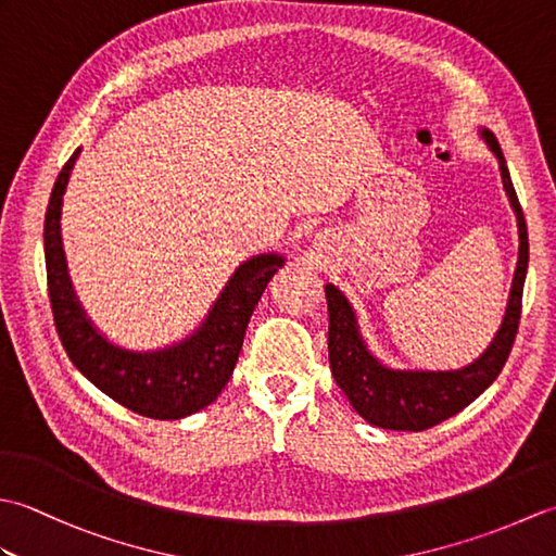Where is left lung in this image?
<instances>
[{
  "mask_svg": "<svg viewBox=\"0 0 556 556\" xmlns=\"http://www.w3.org/2000/svg\"><path fill=\"white\" fill-rule=\"evenodd\" d=\"M480 138L500 162L504 191L516 215L518 263L504 320L490 346L473 363L456 370L392 368L368 349V341L361 334L356 311L344 291H339L334 285L325 287L329 311V368L353 410L377 428L420 432L456 416L497 380L511 353L518 323H521V299L528 271V227L497 138L490 128H480Z\"/></svg>",
  "mask_w": 556,
  "mask_h": 556,
  "instance_id": "left-lung-1",
  "label": "left lung"
}]
</instances>
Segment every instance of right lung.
<instances>
[{"label":"right lung","instance_id":"obj_1","mask_svg":"<svg viewBox=\"0 0 556 556\" xmlns=\"http://www.w3.org/2000/svg\"><path fill=\"white\" fill-rule=\"evenodd\" d=\"M80 148L59 172L45 215L47 289L59 339L71 363L100 392L138 416L179 420L215 401L239 361L245 327L285 255L260 253L233 269L205 320L186 339L155 351L116 346L92 325L71 285L62 245V203Z\"/></svg>","mask_w":556,"mask_h":556}]
</instances>
